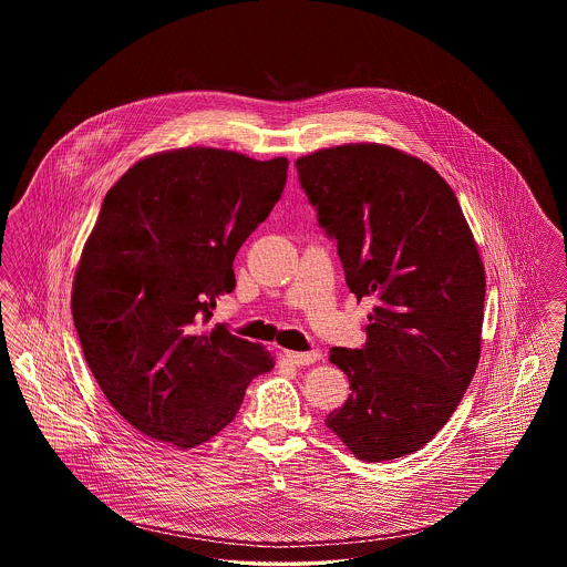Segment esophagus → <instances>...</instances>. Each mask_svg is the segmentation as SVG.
Segmentation results:
<instances>
[{"mask_svg":"<svg viewBox=\"0 0 567 567\" xmlns=\"http://www.w3.org/2000/svg\"><path fill=\"white\" fill-rule=\"evenodd\" d=\"M285 357H287V361L289 363H293V365H310V363H315L317 359H319V352L310 351V352H293L287 351L285 352Z\"/></svg>","mask_w":567,"mask_h":567,"instance_id":"esophagus-1","label":"esophagus"}]
</instances>
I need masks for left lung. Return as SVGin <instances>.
Masks as SVG:
<instances>
[{"label": "left lung", "instance_id": "1", "mask_svg": "<svg viewBox=\"0 0 567 567\" xmlns=\"http://www.w3.org/2000/svg\"><path fill=\"white\" fill-rule=\"evenodd\" d=\"M296 167L351 293L378 301L368 342L329 351L352 393L324 425L361 461L404 457L446 425L478 365L485 268L474 236L446 181L391 146L323 148Z\"/></svg>", "mask_w": 567, "mask_h": 567}]
</instances>
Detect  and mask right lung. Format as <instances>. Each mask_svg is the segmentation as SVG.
Segmentation results:
<instances>
[{
  "mask_svg": "<svg viewBox=\"0 0 567 567\" xmlns=\"http://www.w3.org/2000/svg\"><path fill=\"white\" fill-rule=\"evenodd\" d=\"M287 167L178 148L135 163L106 193L72 315L106 400L142 435L183 451L208 442L274 368L259 344L204 324L236 289L234 259L280 199Z\"/></svg>",
  "mask_w": 567,
  "mask_h": 567,
  "instance_id": "1",
  "label": "right lung"
}]
</instances>
